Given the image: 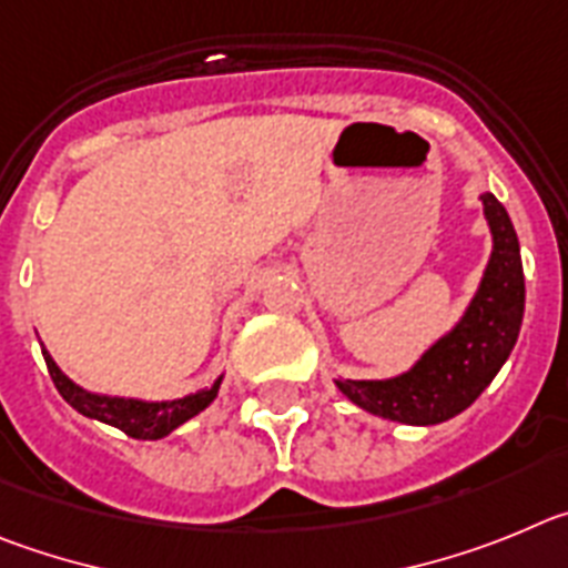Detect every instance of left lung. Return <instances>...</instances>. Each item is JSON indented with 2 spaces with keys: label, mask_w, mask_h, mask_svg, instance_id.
Here are the masks:
<instances>
[{
  "label": "left lung",
  "mask_w": 568,
  "mask_h": 568,
  "mask_svg": "<svg viewBox=\"0 0 568 568\" xmlns=\"http://www.w3.org/2000/svg\"><path fill=\"white\" fill-rule=\"evenodd\" d=\"M493 229V257L481 288L456 328L396 379H336L354 405L402 424H438L467 410L513 354L524 320V265L518 234L495 195H481Z\"/></svg>",
  "instance_id": "left-lung-1"
}]
</instances>
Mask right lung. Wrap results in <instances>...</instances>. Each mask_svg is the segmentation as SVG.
<instances>
[{"instance_id": "add662e5", "label": "right lung", "mask_w": 568, "mask_h": 568, "mask_svg": "<svg viewBox=\"0 0 568 568\" xmlns=\"http://www.w3.org/2000/svg\"><path fill=\"white\" fill-rule=\"evenodd\" d=\"M42 356L44 362H48L50 379H53L55 390L61 393V398H64L70 407H75V410L87 418H99V422L112 424V427H119V430L126 433L130 438H141V442H155V438L170 436L175 427H181L183 422L197 416L203 407L212 405V398L217 396V387H221V379H217L209 390L192 393V396L175 398V402H138V398L95 396V393H87L81 390L79 385H73V382L55 367L53 356H50L44 347Z\"/></svg>"}]
</instances>
